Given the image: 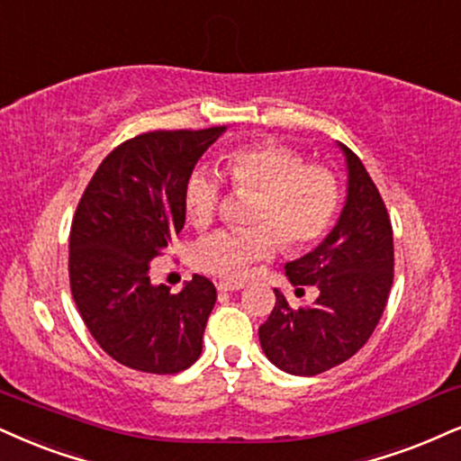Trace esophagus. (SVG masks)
I'll list each match as a JSON object with an SVG mask.
<instances>
[{
    "mask_svg": "<svg viewBox=\"0 0 461 461\" xmlns=\"http://www.w3.org/2000/svg\"><path fill=\"white\" fill-rule=\"evenodd\" d=\"M218 286V291H224V293H232V291H241L243 284L241 282H230V280H221L215 284Z\"/></svg>",
    "mask_w": 461,
    "mask_h": 461,
    "instance_id": "obj_1",
    "label": "esophagus"
}]
</instances>
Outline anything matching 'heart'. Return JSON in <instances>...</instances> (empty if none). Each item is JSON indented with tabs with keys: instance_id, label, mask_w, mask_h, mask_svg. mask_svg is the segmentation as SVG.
Listing matches in <instances>:
<instances>
[{
	"instance_id": "obj_1",
	"label": "heart",
	"mask_w": 461,
	"mask_h": 461,
	"mask_svg": "<svg viewBox=\"0 0 461 461\" xmlns=\"http://www.w3.org/2000/svg\"><path fill=\"white\" fill-rule=\"evenodd\" d=\"M224 173L235 190L257 192L246 230H215L190 248V263L207 276L243 280L257 260L271 258L282 240L288 248L314 246L331 229L342 192L331 168L305 164L291 145L258 140L232 147ZM221 179L215 170L196 167L184 184L185 218L198 229L218 213Z\"/></svg>"
}]
</instances>
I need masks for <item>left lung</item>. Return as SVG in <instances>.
I'll return each instance as SVG.
<instances>
[{
    "instance_id": "1",
    "label": "left lung",
    "mask_w": 461,
    "mask_h": 461,
    "mask_svg": "<svg viewBox=\"0 0 461 461\" xmlns=\"http://www.w3.org/2000/svg\"><path fill=\"white\" fill-rule=\"evenodd\" d=\"M344 151L348 187L331 232L312 252L286 263L293 286H316L312 308L276 305L258 329L267 359L294 376H316L348 361L376 329L393 284V230L366 167Z\"/></svg>"
}]
</instances>
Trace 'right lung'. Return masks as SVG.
Masks as SVG:
<instances>
[{"mask_svg":"<svg viewBox=\"0 0 461 461\" xmlns=\"http://www.w3.org/2000/svg\"><path fill=\"white\" fill-rule=\"evenodd\" d=\"M226 126L158 130L115 147L85 187L70 229V291L106 355L147 374L184 372L201 357L215 286L194 276L173 294L149 263L185 224L184 184Z\"/></svg>","mask_w":461,"mask_h":461,"instance_id":"right-lung-1","label":"right lung"}]
</instances>
